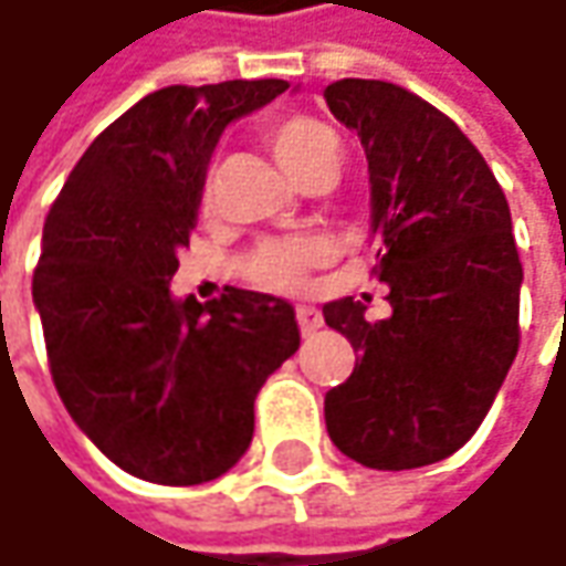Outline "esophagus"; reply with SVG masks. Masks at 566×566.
Wrapping results in <instances>:
<instances>
[{
    "instance_id": "esophagus-1",
    "label": "esophagus",
    "mask_w": 566,
    "mask_h": 566,
    "mask_svg": "<svg viewBox=\"0 0 566 566\" xmlns=\"http://www.w3.org/2000/svg\"><path fill=\"white\" fill-rule=\"evenodd\" d=\"M297 322H301L303 335H316L322 328V313L316 306H297Z\"/></svg>"
}]
</instances>
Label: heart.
I'll list each match as a JSON object with an SVG mask.
<instances>
[{"instance_id": "heart-1", "label": "heart", "mask_w": 566, "mask_h": 566, "mask_svg": "<svg viewBox=\"0 0 566 566\" xmlns=\"http://www.w3.org/2000/svg\"><path fill=\"white\" fill-rule=\"evenodd\" d=\"M265 144L279 156L291 178L306 181L322 168H338L342 144L338 134L310 115H287L275 118L265 127ZM325 260V247L316 241H284V244H265L256 256V279L272 287H297L306 272Z\"/></svg>"}]
</instances>
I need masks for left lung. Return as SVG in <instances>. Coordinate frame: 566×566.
I'll use <instances>...</instances> for the list:
<instances>
[{
  "label": "left lung",
  "mask_w": 566,
  "mask_h": 566,
  "mask_svg": "<svg viewBox=\"0 0 566 566\" xmlns=\"http://www.w3.org/2000/svg\"><path fill=\"white\" fill-rule=\"evenodd\" d=\"M325 103L369 163L373 272L391 303L379 322L354 297L322 306L357 354L325 395V429L369 470H413L470 441L516 357L511 209L467 134L410 90L347 77Z\"/></svg>",
  "instance_id": "obj_1"
}]
</instances>
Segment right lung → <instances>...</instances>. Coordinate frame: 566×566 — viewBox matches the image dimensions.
Here are the masks:
<instances>
[{
  "mask_svg": "<svg viewBox=\"0 0 566 566\" xmlns=\"http://www.w3.org/2000/svg\"><path fill=\"white\" fill-rule=\"evenodd\" d=\"M287 81L163 87L71 168L43 224L33 306L71 419L115 467L159 485L228 473L253 441V400L297 347L294 306L228 287L175 297L209 159L231 122Z\"/></svg>",
  "mask_w": 566,
  "mask_h": 566,
  "instance_id": "add662e5",
  "label": "right lung"
}]
</instances>
